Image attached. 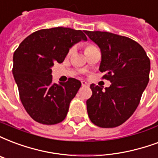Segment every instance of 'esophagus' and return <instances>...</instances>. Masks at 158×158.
<instances>
[{"label":"esophagus","instance_id":"esophagus-1","mask_svg":"<svg viewBox=\"0 0 158 158\" xmlns=\"http://www.w3.org/2000/svg\"><path fill=\"white\" fill-rule=\"evenodd\" d=\"M81 86H88V83H87L86 81H81Z\"/></svg>","mask_w":158,"mask_h":158}]
</instances>
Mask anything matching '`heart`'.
<instances>
[{"instance_id":"obj_1","label":"heart","mask_w":158,"mask_h":158,"mask_svg":"<svg viewBox=\"0 0 158 158\" xmlns=\"http://www.w3.org/2000/svg\"><path fill=\"white\" fill-rule=\"evenodd\" d=\"M91 47H94V46H92V45H89V46H87V47H86V48H91ZM72 49H71L70 50V53H72Z\"/></svg>"}]
</instances>
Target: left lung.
Listing matches in <instances>:
<instances>
[{
  "instance_id": "left-lung-1",
  "label": "left lung",
  "mask_w": 158,
  "mask_h": 158,
  "mask_svg": "<svg viewBox=\"0 0 158 158\" xmlns=\"http://www.w3.org/2000/svg\"><path fill=\"white\" fill-rule=\"evenodd\" d=\"M85 33L102 52L101 72L111 86L92 84V97L86 101L89 118L97 127L108 128L122 125L133 114L148 86L150 59L142 47L127 36L106 31Z\"/></svg>"
}]
</instances>
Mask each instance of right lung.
Segmentation results:
<instances>
[{"label": "right lung", "mask_w": 158, "mask_h": 158, "mask_svg": "<svg viewBox=\"0 0 158 158\" xmlns=\"http://www.w3.org/2000/svg\"><path fill=\"white\" fill-rule=\"evenodd\" d=\"M81 40L87 38L81 30H39L28 35L14 52L12 73L20 99L35 122L54 125L66 117L70 102L81 83L75 78L53 83L52 67L56 62L61 63L70 48Z\"/></svg>", "instance_id": "add662e5"}]
</instances>
